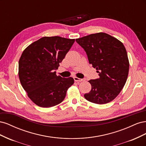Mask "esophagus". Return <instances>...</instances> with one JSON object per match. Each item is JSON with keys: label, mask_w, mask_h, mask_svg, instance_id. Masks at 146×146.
<instances>
[{"label": "esophagus", "mask_w": 146, "mask_h": 146, "mask_svg": "<svg viewBox=\"0 0 146 146\" xmlns=\"http://www.w3.org/2000/svg\"><path fill=\"white\" fill-rule=\"evenodd\" d=\"M74 80L76 81V82H82L83 80V79L79 78H78L77 77H74Z\"/></svg>", "instance_id": "obj_1"}]
</instances>
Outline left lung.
Here are the masks:
<instances>
[{
    "label": "left lung",
    "instance_id": "obj_1",
    "mask_svg": "<svg viewBox=\"0 0 146 146\" xmlns=\"http://www.w3.org/2000/svg\"><path fill=\"white\" fill-rule=\"evenodd\" d=\"M86 52L89 63L96 68L99 78L90 80L91 90L84 95L91 102L105 104L115 99L124 86L129 61L122 42L100 32L76 39Z\"/></svg>",
    "mask_w": 146,
    "mask_h": 146
}]
</instances>
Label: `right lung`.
<instances>
[{"instance_id": "obj_1", "label": "right lung", "mask_w": 146, "mask_h": 146, "mask_svg": "<svg viewBox=\"0 0 146 146\" xmlns=\"http://www.w3.org/2000/svg\"><path fill=\"white\" fill-rule=\"evenodd\" d=\"M75 39L45 36L33 42L23 51L19 61L20 82L27 96L39 107L49 108L60 104L72 77L57 76L55 70L64 58Z\"/></svg>"}]
</instances>
